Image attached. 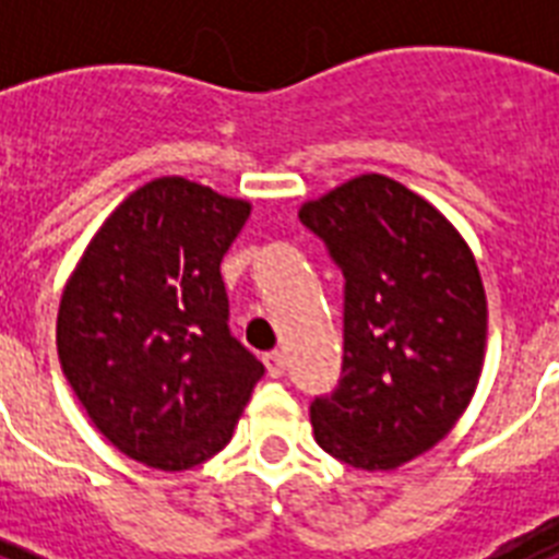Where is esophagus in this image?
<instances>
[{
    "mask_svg": "<svg viewBox=\"0 0 559 559\" xmlns=\"http://www.w3.org/2000/svg\"><path fill=\"white\" fill-rule=\"evenodd\" d=\"M263 366H266V373H270V377H281L284 368H287V359H284L281 350H270V354H263Z\"/></svg>",
    "mask_w": 559,
    "mask_h": 559,
    "instance_id": "1",
    "label": "esophagus"
}]
</instances>
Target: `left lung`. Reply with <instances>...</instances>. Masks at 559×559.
Listing matches in <instances>:
<instances>
[{"label": "left lung", "mask_w": 559, "mask_h": 559, "mask_svg": "<svg viewBox=\"0 0 559 559\" xmlns=\"http://www.w3.org/2000/svg\"><path fill=\"white\" fill-rule=\"evenodd\" d=\"M345 278L342 377L310 406L316 441L394 469L450 432L487 340L481 275L461 235L400 182L366 174L298 211Z\"/></svg>", "instance_id": "8db88e82"}]
</instances>
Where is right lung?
Wrapping results in <instances>:
<instances>
[{
	"label": "right lung",
	"instance_id": "obj_1",
	"mask_svg": "<svg viewBox=\"0 0 559 559\" xmlns=\"http://www.w3.org/2000/svg\"><path fill=\"white\" fill-rule=\"evenodd\" d=\"M246 217L249 202L153 179L109 214L63 289L66 380L100 435L147 467L217 455L263 377L228 331L219 275Z\"/></svg>",
	"mask_w": 559,
	"mask_h": 559
}]
</instances>
